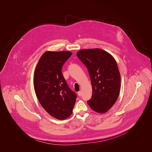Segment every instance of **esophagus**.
Returning a JSON list of instances; mask_svg holds the SVG:
<instances>
[{
	"label": "esophagus",
	"instance_id": "1",
	"mask_svg": "<svg viewBox=\"0 0 152 152\" xmlns=\"http://www.w3.org/2000/svg\"><path fill=\"white\" fill-rule=\"evenodd\" d=\"M78 95L79 96H81V95H82V92H81V91H80L78 92Z\"/></svg>",
	"mask_w": 152,
	"mask_h": 152
}]
</instances>
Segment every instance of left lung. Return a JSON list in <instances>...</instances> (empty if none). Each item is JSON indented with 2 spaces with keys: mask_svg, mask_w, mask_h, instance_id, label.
I'll return each instance as SVG.
<instances>
[{
  "mask_svg": "<svg viewBox=\"0 0 152 152\" xmlns=\"http://www.w3.org/2000/svg\"><path fill=\"white\" fill-rule=\"evenodd\" d=\"M77 56L87 66L91 78L92 94L88 104L98 113H105L120 92L121 75L115 58L100 48L81 50Z\"/></svg>",
  "mask_w": 152,
  "mask_h": 152,
  "instance_id": "obj_1",
  "label": "left lung"
}]
</instances>
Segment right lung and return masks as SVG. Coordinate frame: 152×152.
Instances as JSON below:
<instances>
[{"label":"right lung","instance_id":"add662e5","mask_svg":"<svg viewBox=\"0 0 152 152\" xmlns=\"http://www.w3.org/2000/svg\"><path fill=\"white\" fill-rule=\"evenodd\" d=\"M71 54L66 51H46L40 57L34 72V91L41 105L51 116L59 120L71 115L77 98L61 71Z\"/></svg>","mask_w":152,"mask_h":152}]
</instances>
